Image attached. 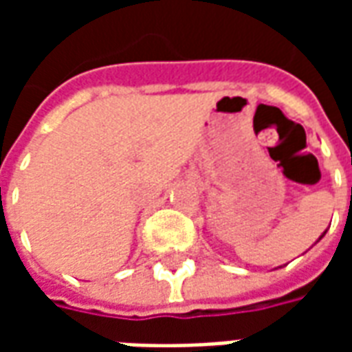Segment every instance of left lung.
Wrapping results in <instances>:
<instances>
[{
    "instance_id": "obj_1",
    "label": "left lung",
    "mask_w": 352,
    "mask_h": 352,
    "mask_svg": "<svg viewBox=\"0 0 352 352\" xmlns=\"http://www.w3.org/2000/svg\"><path fill=\"white\" fill-rule=\"evenodd\" d=\"M320 237H324V234H322V236H320ZM320 237H318V239H320Z\"/></svg>"
}]
</instances>
